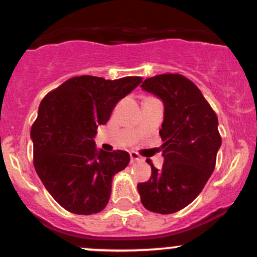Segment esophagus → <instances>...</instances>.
I'll use <instances>...</instances> for the list:
<instances>
[{
    "mask_svg": "<svg viewBox=\"0 0 257 257\" xmlns=\"http://www.w3.org/2000/svg\"><path fill=\"white\" fill-rule=\"evenodd\" d=\"M130 158H131V163H136V161H140L141 158L139 156L138 153H134V151H131L130 153Z\"/></svg>",
    "mask_w": 257,
    "mask_h": 257,
    "instance_id": "34e87169",
    "label": "esophagus"
}]
</instances>
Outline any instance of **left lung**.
Returning a JSON list of instances; mask_svg holds the SVG:
<instances>
[{
    "label": "left lung",
    "instance_id": "1",
    "mask_svg": "<svg viewBox=\"0 0 257 257\" xmlns=\"http://www.w3.org/2000/svg\"><path fill=\"white\" fill-rule=\"evenodd\" d=\"M141 87L164 103L159 131L164 164L159 170L146 160L151 178L139 183L138 190L146 209L170 214L192 203L213 173L222 144L218 118L199 88L183 75H155Z\"/></svg>",
    "mask_w": 257,
    "mask_h": 257
}]
</instances>
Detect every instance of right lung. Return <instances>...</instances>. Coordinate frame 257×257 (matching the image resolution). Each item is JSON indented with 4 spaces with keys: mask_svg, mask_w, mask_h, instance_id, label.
I'll list each match as a JSON object with an SVG mask.
<instances>
[{
    "mask_svg": "<svg viewBox=\"0 0 257 257\" xmlns=\"http://www.w3.org/2000/svg\"><path fill=\"white\" fill-rule=\"evenodd\" d=\"M141 77L108 80L93 75L68 79L44 97L31 127L34 167L51 197L67 211L92 214L107 206L112 178L130 163L127 151L98 150L97 127Z\"/></svg>",
    "mask_w": 257,
    "mask_h": 257,
    "instance_id": "add662e5",
    "label": "right lung"
}]
</instances>
